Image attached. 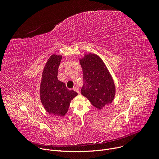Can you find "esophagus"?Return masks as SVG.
<instances>
[{
	"instance_id": "1",
	"label": "esophagus",
	"mask_w": 159,
	"mask_h": 159,
	"mask_svg": "<svg viewBox=\"0 0 159 159\" xmlns=\"http://www.w3.org/2000/svg\"><path fill=\"white\" fill-rule=\"evenodd\" d=\"M73 90H74L75 91H76V92H77V93H80V91H79V88H78L77 87H76V86L73 88Z\"/></svg>"
}]
</instances>
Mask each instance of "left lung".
<instances>
[{"instance_id":"1","label":"left lung","mask_w":159,"mask_h":159,"mask_svg":"<svg viewBox=\"0 0 159 159\" xmlns=\"http://www.w3.org/2000/svg\"><path fill=\"white\" fill-rule=\"evenodd\" d=\"M84 84L81 93L98 110L111 104L115 95L114 81L102 60L89 53L80 59Z\"/></svg>"}]
</instances>
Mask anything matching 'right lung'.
Segmentation results:
<instances>
[{"label": "right lung", "instance_id": "add662e5", "mask_svg": "<svg viewBox=\"0 0 159 159\" xmlns=\"http://www.w3.org/2000/svg\"><path fill=\"white\" fill-rule=\"evenodd\" d=\"M62 55H53L48 60L42 75L40 97L46 111L55 116H63L68 110L71 100L77 95L69 90L57 78Z\"/></svg>", "mask_w": 159, "mask_h": 159}]
</instances>
